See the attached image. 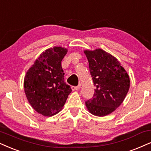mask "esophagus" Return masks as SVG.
Instances as JSON below:
<instances>
[{
	"label": "esophagus",
	"mask_w": 151,
	"mask_h": 151,
	"mask_svg": "<svg viewBox=\"0 0 151 151\" xmlns=\"http://www.w3.org/2000/svg\"><path fill=\"white\" fill-rule=\"evenodd\" d=\"M80 86H81V85H79L78 86H72L71 88L72 91H77V90H79L80 88Z\"/></svg>",
	"instance_id": "34e87169"
}]
</instances>
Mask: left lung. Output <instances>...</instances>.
<instances>
[{
    "label": "left lung",
    "mask_w": 151,
    "mask_h": 151,
    "mask_svg": "<svg viewBox=\"0 0 151 151\" xmlns=\"http://www.w3.org/2000/svg\"><path fill=\"white\" fill-rule=\"evenodd\" d=\"M94 86L95 93L86 102L88 111L96 116L114 112L125 100L130 81L117 58L103 49L84 51Z\"/></svg>",
    "instance_id": "left-lung-1"
}]
</instances>
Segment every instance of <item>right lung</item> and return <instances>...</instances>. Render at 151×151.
I'll list each match as a JSON object with an SVG mask.
<instances>
[{
    "mask_svg": "<svg viewBox=\"0 0 151 151\" xmlns=\"http://www.w3.org/2000/svg\"><path fill=\"white\" fill-rule=\"evenodd\" d=\"M68 52L62 47L49 48L40 55L24 77V92L28 102L44 116L62 110L72 89L64 81L61 61Z\"/></svg>",
    "mask_w": 151,
    "mask_h": 151,
    "instance_id": "1",
    "label": "right lung"
}]
</instances>
